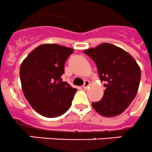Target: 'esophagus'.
I'll use <instances>...</instances> for the list:
<instances>
[{
	"label": "esophagus",
	"mask_w": 152,
	"mask_h": 152,
	"mask_svg": "<svg viewBox=\"0 0 152 152\" xmlns=\"http://www.w3.org/2000/svg\"><path fill=\"white\" fill-rule=\"evenodd\" d=\"M89 85H90V82H89L88 80H85L84 81V83L83 85V87L84 89H87V87H89Z\"/></svg>",
	"instance_id": "obj_1"
}]
</instances>
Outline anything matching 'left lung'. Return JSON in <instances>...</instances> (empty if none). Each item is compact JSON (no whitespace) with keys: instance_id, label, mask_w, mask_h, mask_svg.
I'll return each instance as SVG.
<instances>
[{"instance_id":"obj_1","label":"left lung","mask_w":152,"mask_h":152,"mask_svg":"<svg viewBox=\"0 0 152 152\" xmlns=\"http://www.w3.org/2000/svg\"><path fill=\"white\" fill-rule=\"evenodd\" d=\"M83 52L93 59L105 91L92 106L100 115L116 116L129 107L137 93L140 69L135 59L122 48L104 43Z\"/></svg>"}]
</instances>
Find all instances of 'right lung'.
<instances>
[{
	"label": "right lung",
	"mask_w": 152,
	"mask_h": 152,
	"mask_svg": "<svg viewBox=\"0 0 152 152\" xmlns=\"http://www.w3.org/2000/svg\"><path fill=\"white\" fill-rule=\"evenodd\" d=\"M72 48L55 44H41L29 53L20 66L23 94L29 104L43 116L55 118L71 107L73 88L61 76Z\"/></svg>",
	"instance_id": "add662e5"
}]
</instances>
